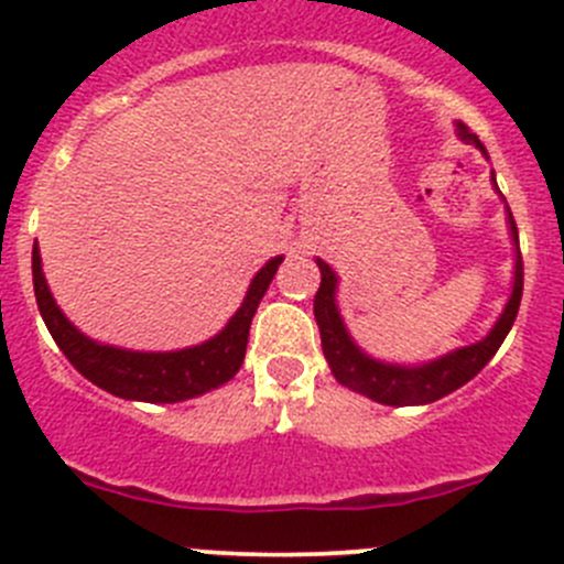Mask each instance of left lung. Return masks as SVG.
<instances>
[{
	"instance_id": "1",
	"label": "left lung",
	"mask_w": 564,
	"mask_h": 564,
	"mask_svg": "<svg viewBox=\"0 0 564 564\" xmlns=\"http://www.w3.org/2000/svg\"><path fill=\"white\" fill-rule=\"evenodd\" d=\"M456 133L464 144H475L488 158L486 147L480 144V139L464 122H456ZM494 187H497V180H494ZM505 209H508L510 240L516 246L513 292H510L508 303H505V311L494 322V327L488 329L486 338H480L477 344L447 351V355L436 357V360L417 362V366L377 360V357H371L366 349H360L355 344V338L349 335L344 316L338 311V300H335L338 275H335V270L327 261L316 259L318 272H322V283H318V292L314 297V316L318 333H322V349L329 362V371H333V377L344 388L360 392V395L371 398L377 403H384V406H423V403H434L440 398L451 395L453 390L464 388L469 379H475L488 366V360L497 355V349L508 338L510 327H513L516 316H519L521 292H524V264H521L519 229H516V220L508 202H505Z\"/></svg>"
}]
</instances>
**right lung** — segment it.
<instances>
[{
	"mask_svg": "<svg viewBox=\"0 0 564 564\" xmlns=\"http://www.w3.org/2000/svg\"><path fill=\"white\" fill-rule=\"evenodd\" d=\"M281 261L283 256H275L256 272L246 300L218 335L204 344L176 351H133L100 344V340L84 335L56 305L54 294L45 283L37 246L32 248V281H35L40 316H43L51 338L56 340L62 355L82 377L124 401L176 403L204 395L237 377L242 360H246L250 322H253L256 308L270 289Z\"/></svg>",
	"mask_w": 564,
	"mask_h": 564,
	"instance_id": "add662e5",
	"label": "right lung"
}]
</instances>
